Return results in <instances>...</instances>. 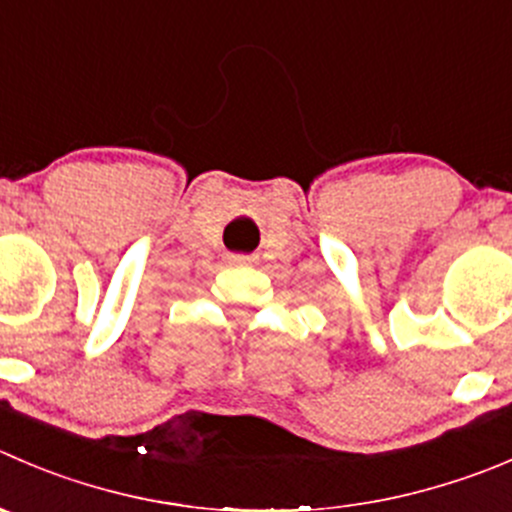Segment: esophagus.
<instances>
[{
	"label": "esophagus",
	"instance_id": "obj_1",
	"mask_svg": "<svg viewBox=\"0 0 512 512\" xmlns=\"http://www.w3.org/2000/svg\"><path fill=\"white\" fill-rule=\"evenodd\" d=\"M237 262H245V260H242V257H237Z\"/></svg>",
	"mask_w": 512,
	"mask_h": 512
}]
</instances>
